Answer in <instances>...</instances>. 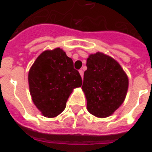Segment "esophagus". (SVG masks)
I'll return each instance as SVG.
<instances>
[{
  "instance_id": "1",
  "label": "esophagus",
  "mask_w": 152,
  "mask_h": 152,
  "mask_svg": "<svg viewBox=\"0 0 152 152\" xmlns=\"http://www.w3.org/2000/svg\"><path fill=\"white\" fill-rule=\"evenodd\" d=\"M79 72H80V76L82 77V79H83V77H84V71H83V70H80Z\"/></svg>"
}]
</instances>
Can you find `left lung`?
<instances>
[{
    "label": "left lung",
    "mask_w": 152,
    "mask_h": 152,
    "mask_svg": "<svg viewBox=\"0 0 152 152\" xmlns=\"http://www.w3.org/2000/svg\"><path fill=\"white\" fill-rule=\"evenodd\" d=\"M86 66L81 89L87 100V110L96 117H108L124 102L128 76L116 60L101 52L90 54Z\"/></svg>",
    "instance_id": "8db88e82"
}]
</instances>
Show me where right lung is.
I'll return each instance as SVG.
<instances>
[{
    "mask_svg": "<svg viewBox=\"0 0 152 152\" xmlns=\"http://www.w3.org/2000/svg\"><path fill=\"white\" fill-rule=\"evenodd\" d=\"M31 99L44 116L55 117L63 112L73 89L82 85L72 59L60 48L45 50L28 72Z\"/></svg>",
    "mask_w": 152,
    "mask_h": 152,
    "instance_id": "1",
    "label": "right lung"
}]
</instances>
